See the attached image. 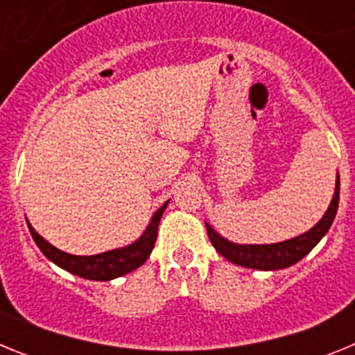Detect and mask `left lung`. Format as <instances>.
Segmentation results:
<instances>
[{
  "instance_id": "8db88e82",
  "label": "left lung",
  "mask_w": 355,
  "mask_h": 355,
  "mask_svg": "<svg viewBox=\"0 0 355 355\" xmlns=\"http://www.w3.org/2000/svg\"><path fill=\"white\" fill-rule=\"evenodd\" d=\"M338 205H340V174L336 175L334 196H332L331 205H329L325 215L320 218L315 227H311L300 236H295L286 241H279V243H265V245H240V243H233V241L220 236L208 222H206V231H208L209 241L213 243V247L227 261L245 266V268H256V270H281V268H286V266L300 261L325 236L331 224L334 222Z\"/></svg>"
}]
</instances>
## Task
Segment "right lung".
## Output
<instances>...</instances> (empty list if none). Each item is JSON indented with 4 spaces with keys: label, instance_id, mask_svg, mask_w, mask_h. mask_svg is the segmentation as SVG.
Masks as SVG:
<instances>
[{
    "label": "right lung",
    "instance_id": "add662e5",
    "mask_svg": "<svg viewBox=\"0 0 355 355\" xmlns=\"http://www.w3.org/2000/svg\"><path fill=\"white\" fill-rule=\"evenodd\" d=\"M167 205L168 200L153 215L142 236L137 241H133L131 245L108 250V252L103 254H96V256H74V254H67L64 250L56 249L49 241L44 240L35 229L31 227L30 222H26L31 238L35 240L37 247L42 250V254L49 261H53L55 265L64 268V270L71 272V274L78 275V277L90 279V281H112V279L137 270L139 266L146 263L149 254L155 249V241L156 236H158V224L162 220V215L165 208H167Z\"/></svg>",
    "mask_w": 355,
    "mask_h": 355
}]
</instances>
